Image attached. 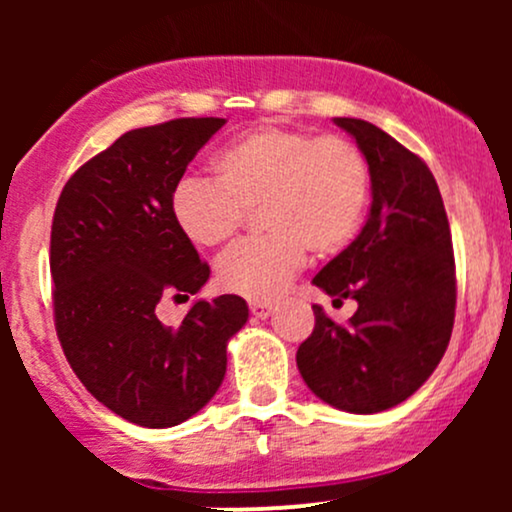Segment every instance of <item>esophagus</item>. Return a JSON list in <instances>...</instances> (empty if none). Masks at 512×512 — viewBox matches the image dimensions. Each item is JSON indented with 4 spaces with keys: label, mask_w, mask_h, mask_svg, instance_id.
I'll return each instance as SVG.
<instances>
[{
    "label": "esophagus",
    "mask_w": 512,
    "mask_h": 512,
    "mask_svg": "<svg viewBox=\"0 0 512 512\" xmlns=\"http://www.w3.org/2000/svg\"><path fill=\"white\" fill-rule=\"evenodd\" d=\"M250 313L255 315L257 320H267V317L274 313V305L272 303H262V301H252L250 303Z\"/></svg>",
    "instance_id": "esophagus-1"
}]
</instances>
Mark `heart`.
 <instances>
[{
	"label": "heart",
	"instance_id": "b5f03b06",
	"mask_svg": "<svg viewBox=\"0 0 512 512\" xmlns=\"http://www.w3.org/2000/svg\"><path fill=\"white\" fill-rule=\"evenodd\" d=\"M211 182L185 178L170 195V216L195 248H219L257 207L267 236L238 243L216 264L223 291L272 301L303 269L305 255H334L361 228L370 168L356 144L337 134L260 125L211 158Z\"/></svg>",
	"mask_w": 512,
	"mask_h": 512
}]
</instances>
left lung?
<instances>
[{"instance_id":"1","label":"left lung","mask_w":512,"mask_h":512,"mask_svg":"<svg viewBox=\"0 0 512 512\" xmlns=\"http://www.w3.org/2000/svg\"><path fill=\"white\" fill-rule=\"evenodd\" d=\"M370 168V211L349 248L315 274L334 305L354 298L349 325L320 305L298 346L305 385L334 409L375 414L414 395L448 349L455 322V257L436 178L397 139L356 117H334Z\"/></svg>"}]
</instances>
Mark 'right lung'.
<instances>
[{
	"label": "right lung",
	"mask_w": 512,
	"mask_h": 512,
	"mask_svg": "<svg viewBox=\"0 0 512 512\" xmlns=\"http://www.w3.org/2000/svg\"><path fill=\"white\" fill-rule=\"evenodd\" d=\"M226 125L180 117L132 129L64 185L52 219L50 272L64 356L103 407L146 428L178 426L216 395L226 346L248 322L240 296L197 298L178 327L156 308L209 279L170 216L187 163Z\"/></svg>",
	"instance_id": "right-lung-1"
}]
</instances>
